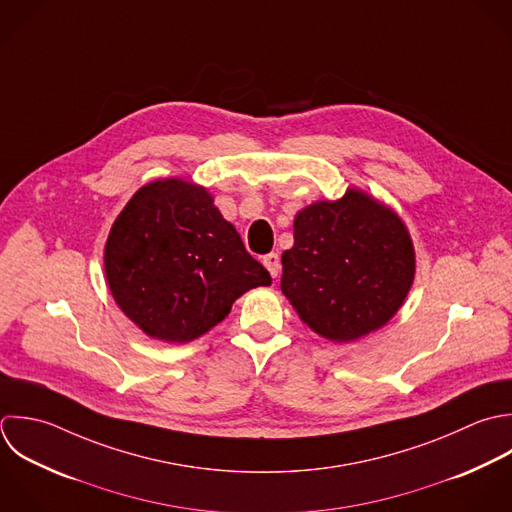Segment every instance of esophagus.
<instances>
[{
    "label": "esophagus",
    "instance_id": "obj_1",
    "mask_svg": "<svg viewBox=\"0 0 512 512\" xmlns=\"http://www.w3.org/2000/svg\"><path fill=\"white\" fill-rule=\"evenodd\" d=\"M263 265L267 267V271L271 273V277L275 279L277 275H279V271H281V259H279V255L277 253H269V255H265L263 257Z\"/></svg>",
    "mask_w": 512,
    "mask_h": 512
}]
</instances>
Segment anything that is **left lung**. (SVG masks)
<instances>
[{"label":"left lung","mask_w":512,"mask_h":512,"mask_svg":"<svg viewBox=\"0 0 512 512\" xmlns=\"http://www.w3.org/2000/svg\"><path fill=\"white\" fill-rule=\"evenodd\" d=\"M281 291L317 335L353 343L385 327L415 281V247L399 213L349 187L295 215Z\"/></svg>","instance_id":"1"}]
</instances>
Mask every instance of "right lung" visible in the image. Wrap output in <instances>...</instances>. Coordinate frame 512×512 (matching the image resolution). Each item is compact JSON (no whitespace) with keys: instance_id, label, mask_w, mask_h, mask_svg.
Wrapping results in <instances>:
<instances>
[{"instance_id":"obj_1","label":"right lung","mask_w":512,"mask_h":512,"mask_svg":"<svg viewBox=\"0 0 512 512\" xmlns=\"http://www.w3.org/2000/svg\"><path fill=\"white\" fill-rule=\"evenodd\" d=\"M103 267L125 317L165 343L195 341L243 293L271 285L213 195L181 177L135 191L111 225Z\"/></svg>"}]
</instances>
